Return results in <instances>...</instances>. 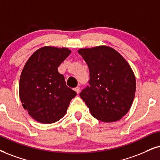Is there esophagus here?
<instances>
[{
  "mask_svg": "<svg viewBox=\"0 0 160 160\" xmlns=\"http://www.w3.org/2000/svg\"><path fill=\"white\" fill-rule=\"evenodd\" d=\"M74 91H75V92L78 93V94H79V93H80V87H76L75 88H74Z\"/></svg>",
  "mask_w": 160,
  "mask_h": 160,
  "instance_id": "1",
  "label": "esophagus"
}]
</instances>
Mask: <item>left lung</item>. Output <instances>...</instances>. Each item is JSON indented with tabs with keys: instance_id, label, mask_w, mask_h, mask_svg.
Returning a JSON list of instances; mask_svg holds the SVG:
<instances>
[{
	"instance_id": "8db88e82",
	"label": "left lung",
	"mask_w": 160,
	"mask_h": 160,
	"mask_svg": "<svg viewBox=\"0 0 160 160\" xmlns=\"http://www.w3.org/2000/svg\"><path fill=\"white\" fill-rule=\"evenodd\" d=\"M89 68L90 86L80 94L98 120H120L130 110L136 92V78L128 62L108 46L78 49Z\"/></svg>"
}]
</instances>
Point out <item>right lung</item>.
I'll list each match as a JSON object with an SVG mask.
<instances>
[{"label": "right lung", "mask_w": 160, "mask_h": 160, "mask_svg": "<svg viewBox=\"0 0 160 160\" xmlns=\"http://www.w3.org/2000/svg\"><path fill=\"white\" fill-rule=\"evenodd\" d=\"M71 52L68 48L43 46L34 52L23 66L19 81L20 100L38 122L50 124L62 118L77 95L66 86L58 68Z\"/></svg>", "instance_id": "right-lung-1"}]
</instances>
